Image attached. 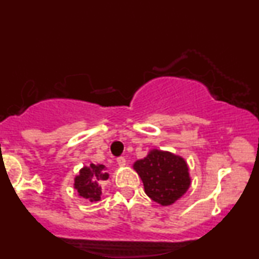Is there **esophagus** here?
<instances>
[{
	"mask_svg": "<svg viewBox=\"0 0 259 259\" xmlns=\"http://www.w3.org/2000/svg\"><path fill=\"white\" fill-rule=\"evenodd\" d=\"M117 163H118V165H119V167H124V165L126 164V159L124 158V157H118Z\"/></svg>",
	"mask_w": 259,
	"mask_h": 259,
	"instance_id": "34e87169",
	"label": "esophagus"
}]
</instances>
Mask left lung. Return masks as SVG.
<instances>
[{"label": "left lung", "instance_id": "left-lung-1", "mask_svg": "<svg viewBox=\"0 0 259 259\" xmlns=\"http://www.w3.org/2000/svg\"><path fill=\"white\" fill-rule=\"evenodd\" d=\"M134 169L144 183L146 195L162 206L174 203L190 187L186 162L170 152L151 151L144 159L135 162Z\"/></svg>", "mask_w": 259, "mask_h": 259}]
</instances>
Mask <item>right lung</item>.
<instances>
[{
  "label": "right lung",
  "instance_id": "add662e5",
  "mask_svg": "<svg viewBox=\"0 0 259 259\" xmlns=\"http://www.w3.org/2000/svg\"><path fill=\"white\" fill-rule=\"evenodd\" d=\"M107 179L108 174L105 173V165L90 164V167H84L80 170V174L75 178L74 187L81 197L91 202L99 201L101 198L100 183Z\"/></svg>",
  "mask_w": 259,
  "mask_h": 259
}]
</instances>
